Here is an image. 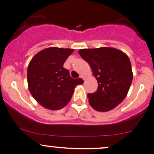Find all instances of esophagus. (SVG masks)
<instances>
[{"instance_id": "obj_1", "label": "esophagus", "mask_w": 154, "mask_h": 154, "mask_svg": "<svg viewBox=\"0 0 154 154\" xmlns=\"http://www.w3.org/2000/svg\"><path fill=\"white\" fill-rule=\"evenodd\" d=\"M80 77H81V78L82 79V80H85V77H84V76H82V75H80Z\"/></svg>"}]
</instances>
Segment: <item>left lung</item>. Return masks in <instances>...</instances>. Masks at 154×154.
I'll return each mask as SVG.
<instances>
[{"mask_svg":"<svg viewBox=\"0 0 154 154\" xmlns=\"http://www.w3.org/2000/svg\"><path fill=\"white\" fill-rule=\"evenodd\" d=\"M79 54L90 65L98 82L97 91L88 94L91 106L102 112L116 108L125 98L132 82L128 57L110 47L83 48L79 50Z\"/></svg>","mask_w":154,"mask_h":154,"instance_id":"obj_1","label":"left lung"}]
</instances>
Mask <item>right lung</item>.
<instances>
[{
  "instance_id": "add662e5",
  "label": "right lung",
  "mask_w": 154,
  "mask_h": 154,
  "mask_svg": "<svg viewBox=\"0 0 154 154\" xmlns=\"http://www.w3.org/2000/svg\"><path fill=\"white\" fill-rule=\"evenodd\" d=\"M72 48L49 47L35 54L27 69L29 89L35 100L44 108L59 110L72 99L76 85L82 83L80 78L73 79L63 68Z\"/></svg>"
}]
</instances>
